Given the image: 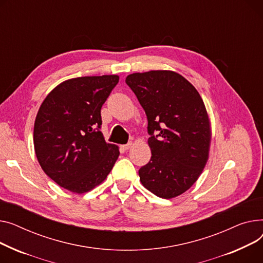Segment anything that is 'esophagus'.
<instances>
[{
	"instance_id": "obj_1",
	"label": "esophagus",
	"mask_w": 263,
	"mask_h": 263,
	"mask_svg": "<svg viewBox=\"0 0 263 263\" xmlns=\"http://www.w3.org/2000/svg\"><path fill=\"white\" fill-rule=\"evenodd\" d=\"M132 145H133V142H128L127 144H123V145H121V147L123 148V149H128V148H130L132 147Z\"/></svg>"
}]
</instances>
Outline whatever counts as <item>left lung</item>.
Segmentation results:
<instances>
[{"label": "left lung", "mask_w": 263, "mask_h": 263, "mask_svg": "<svg viewBox=\"0 0 263 263\" xmlns=\"http://www.w3.org/2000/svg\"><path fill=\"white\" fill-rule=\"evenodd\" d=\"M125 82L143 107L151 135L152 157L139 170L140 181L161 198L176 197L192 187L209 157L205 104L194 86L174 71L133 73Z\"/></svg>", "instance_id": "obj_1"}]
</instances>
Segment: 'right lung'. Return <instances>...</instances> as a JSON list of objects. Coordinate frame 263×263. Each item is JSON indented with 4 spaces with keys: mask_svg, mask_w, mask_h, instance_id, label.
Returning <instances> with one entry per match:
<instances>
[{
    "mask_svg": "<svg viewBox=\"0 0 263 263\" xmlns=\"http://www.w3.org/2000/svg\"><path fill=\"white\" fill-rule=\"evenodd\" d=\"M118 82V75L76 77L56 86L42 102L34 125L35 153L60 187L82 194L110 173L120 152L100 132L101 108Z\"/></svg>",
    "mask_w": 263,
    "mask_h": 263,
    "instance_id": "right-lung-1",
    "label": "right lung"
}]
</instances>
